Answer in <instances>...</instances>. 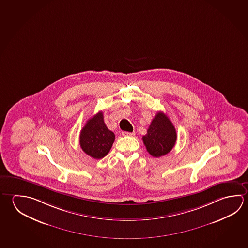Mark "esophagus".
I'll list each match as a JSON object with an SVG mask.
<instances>
[{"instance_id":"34e87169","label":"esophagus","mask_w":248,"mask_h":248,"mask_svg":"<svg viewBox=\"0 0 248 248\" xmlns=\"http://www.w3.org/2000/svg\"><path fill=\"white\" fill-rule=\"evenodd\" d=\"M122 135L123 136H130V137H132V136H134L135 132H128V131H123Z\"/></svg>"}]
</instances>
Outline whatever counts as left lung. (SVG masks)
I'll return each instance as SVG.
<instances>
[{
  "label": "left lung",
  "mask_w": 248,
  "mask_h": 248,
  "mask_svg": "<svg viewBox=\"0 0 248 248\" xmlns=\"http://www.w3.org/2000/svg\"><path fill=\"white\" fill-rule=\"evenodd\" d=\"M176 140L177 132L172 123L165 114L157 112L148 128L147 134L143 137L147 152L155 157L165 156L174 147Z\"/></svg>",
  "instance_id": "1"
}]
</instances>
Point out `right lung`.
Returning <instances> with one entry per match:
<instances>
[{
	"mask_svg": "<svg viewBox=\"0 0 248 248\" xmlns=\"http://www.w3.org/2000/svg\"><path fill=\"white\" fill-rule=\"evenodd\" d=\"M115 134L105 125L102 111L88 120L80 132V146L87 155L100 159L109 153Z\"/></svg>",
	"mask_w": 248,
	"mask_h": 248,
	"instance_id": "add662e5",
	"label": "right lung"
}]
</instances>
